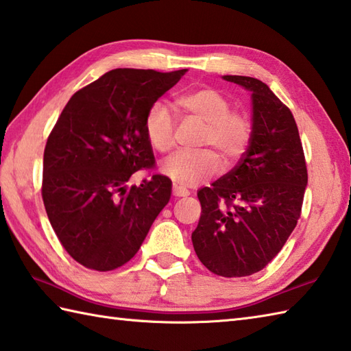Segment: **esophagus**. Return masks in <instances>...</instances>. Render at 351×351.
<instances>
[{
    "label": "esophagus",
    "mask_w": 351,
    "mask_h": 351,
    "mask_svg": "<svg viewBox=\"0 0 351 351\" xmlns=\"http://www.w3.org/2000/svg\"><path fill=\"white\" fill-rule=\"evenodd\" d=\"M190 193L187 190H184L181 187H173V196L175 197H187Z\"/></svg>",
    "instance_id": "esophagus-1"
}]
</instances>
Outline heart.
Masks as SVG:
<instances>
[{"label": "heart", "instance_id": "heart-1", "mask_svg": "<svg viewBox=\"0 0 351 351\" xmlns=\"http://www.w3.org/2000/svg\"><path fill=\"white\" fill-rule=\"evenodd\" d=\"M178 105L185 114L204 123L199 136L202 150H180L161 162V173L180 187H193L211 180L219 167H230L250 147L252 128L243 114L231 112V103L216 89L199 88L182 94ZM144 134L156 152H167L175 143V119L170 108L155 101L144 117ZM212 150L210 151L209 149Z\"/></svg>", "mask_w": 351, "mask_h": 351}]
</instances>
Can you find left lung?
Instances as JSON below:
<instances>
[{
  "label": "left lung",
  "instance_id": "obj_1",
  "mask_svg": "<svg viewBox=\"0 0 351 351\" xmlns=\"http://www.w3.org/2000/svg\"><path fill=\"white\" fill-rule=\"evenodd\" d=\"M251 93L252 135L242 160L197 191L202 213L191 242L216 276H252L283 248L301 215L307 167L291 109L262 80L223 75Z\"/></svg>",
  "mask_w": 351,
  "mask_h": 351
}]
</instances>
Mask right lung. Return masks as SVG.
<instances>
[{"mask_svg":"<svg viewBox=\"0 0 351 351\" xmlns=\"http://www.w3.org/2000/svg\"><path fill=\"white\" fill-rule=\"evenodd\" d=\"M187 70L117 68L68 100L44 150L43 201L59 242L88 269L132 258L171 195L167 176L128 187L155 166L144 134L147 109Z\"/></svg>","mask_w":351,"mask_h":351,"instance_id":"1","label":"right lung"}]
</instances>
